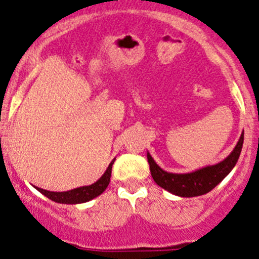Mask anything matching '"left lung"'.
Returning a JSON list of instances; mask_svg holds the SVG:
<instances>
[{
    "instance_id": "8db88e82",
    "label": "left lung",
    "mask_w": 259,
    "mask_h": 259,
    "mask_svg": "<svg viewBox=\"0 0 259 259\" xmlns=\"http://www.w3.org/2000/svg\"><path fill=\"white\" fill-rule=\"evenodd\" d=\"M243 142L244 133L240 135V139L236 143L235 148L224 161L187 174H174L162 170L154 162L151 154L147 153L151 175L157 185L179 197L190 198L206 194L211 192L216 185H219L235 167L241 148H243Z\"/></svg>"
}]
</instances>
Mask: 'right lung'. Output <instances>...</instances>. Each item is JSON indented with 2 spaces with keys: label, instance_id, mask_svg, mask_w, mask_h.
<instances>
[{
  "label": "right lung",
  "instance_id": "obj_1",
  "mask_svg": "<svg viewBox=\"0 0 259 259\" xmlns=\"http://www.w3.org/2000/svg\"><path fill=\"white\" fill-rule=\"evenodd\" d=\"M115 159L116 158H113L111 161V163L108 165L105 174L92 185L75 188V189L67 190V192H50V190L40 189V188L37 187H35V189L42 193L43 195H46L47 198H50L53 202L62 203V204H78V203L89 202V200L94 199L96 197L102 194L106 190V188L108 187L111 179V170H112V165L115 162Z\"/></svg>",
  "mask_w": 259,
  "mask_h": 259
}]
</instances>
